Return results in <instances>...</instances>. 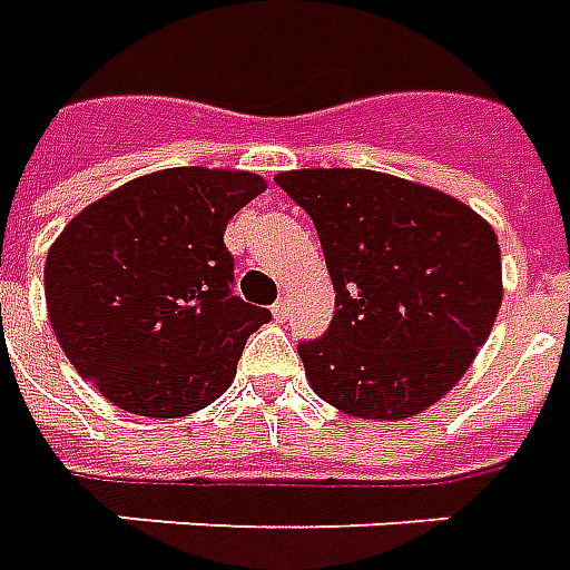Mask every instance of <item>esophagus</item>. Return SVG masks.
I'll list each match as a JSON object with an SVG mask.
<instances>
[{"instance_id": "obj_1", "label": "esophagus", "mask_w": 570, "mask_h": 570, "mask_svg": "<svg viewBox=\"0 0 570 570\" xmlns=\"http://www.w3.org/2000/svg\"><path fill=\"white\" fill-rule=\"evenodd\" d=\"M288 313H292V304H288V301H276V304H273V318H276V322H285Z\"/></svg>"}]
</instances>
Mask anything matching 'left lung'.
<instances>
[{"mask_svg":"<svg viewBox=\"0 0 570 570\" xmlns=\"http://www.w3.org/2000/svg\"><path fill=\"white\" fill-rule=\"evenodd\" d=\"M276 184L313 217L337 292L328 331L297 343L313 393L365 421L426 411L498 318L494 229L454 196L365 168H301Z\"/></svg>","mask_w":570,"mask_h":570,"instance_id":"obj_1","label":"left lung"}]
</instances>
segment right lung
<instances>
[{
  "label": "right lung",
  "mask_w": 570,
  "mask_h": 570,
  "mask_svg": "<svg viewBox=\"0 0 570 570\" xmlns=\"http://www.w3.org/2000/svg\"><path fill=\"white\" fill-rule=\"evenodd\" d=\"M266 189L224 168H165L72 217L46 257V304L72 368L140 417H184L236 377L269 309L233 294L224 229Z\"/></svg>",
  "instance_id": "add662e5"
}]
</instances>
